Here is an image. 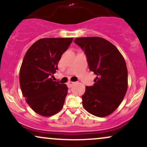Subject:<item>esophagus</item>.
I'll return each instance as SVG.
<instances>
[{"label":"esophagus","mask_w":147,"mask_h":147,"mask_svg":"<svg viewBox=\"0 0 147 147\" xmlns=\"http://www.w3.org/2000/svg\"><path fill=\"white\" fill-rule=\"evenodd\" d=\"M74 84H75V82L70 81V82H68V83H67V86H68V88H70V87H72V86Z\"/></svg>","instance_id":"1"}]
</instances>
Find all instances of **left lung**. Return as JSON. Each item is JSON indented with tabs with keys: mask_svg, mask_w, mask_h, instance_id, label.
Segmentation results:
<instances>
[{
	"mask_svg": "<svg viewBox=\"0 0 147 147\" xmlns=\"http://www.w3.org/2000/svg\"><path fill=\"white\" fill-rule=\"evenodd\" d=\"M74 42L83 50L89 69L97 75L93 86L86 87L83 106L97 117L109 115L119 106L127 90L125 60L113 44L103 38L81 37Z\"/></svg>",
	"mask_w": 147,
	"mask_h": 147,
	"instance_id": "1",
	"label": "left lung"
}]
</instances>
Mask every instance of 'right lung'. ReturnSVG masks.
<instances>
[{
	"instance_id": "add662e5",
	"label": "right lung",
	"mask_w": 147,
	"mask_h": 147,
	"mask_svg": "<svg viewBox=\"0 0 147 147\" xmlns=\"http://www.w3.org/2000/svg\"><path fill=\"white\" fill-rule=\"evenodd\" d=\"M73 38H45L35 42L23 58L19 74L20 86L32 109L45 117L61 110L68 87L52 81L63 52Z\"/></svg>"
}]
</instances>
